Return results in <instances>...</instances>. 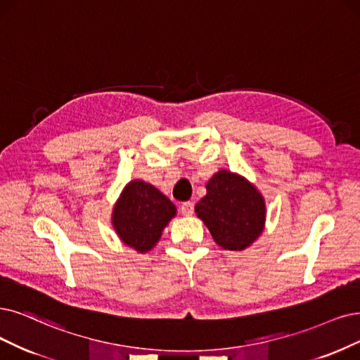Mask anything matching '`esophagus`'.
I'll return each mask as SVG.
<instances>
[{"instance_id": "34e87169", "label": "esophagus", "mask_w": 360, "mask_h": 360, "mask_svg": "<svg viewBox=\"0 0 360 360\" xmlns=\"http://www.w3.org/2000/svg\"><path fill=\"white\" fill-rule=\"evenodd\" d=\"M181 212H182V215H187V217L193 215V212H194V203H193V202H184V203L181 205Z\"/></svg>"}]
</instances>
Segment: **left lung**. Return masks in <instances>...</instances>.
<instances>
[{
  "label": "left lung",
  "mask_w": 360,
  "mask_h": 360,
  "mask_svg": "<svg viewBox=\"0 0 360 360\" xmlns=\"http://www.w3.org/2000/svg\"><path fill=\"white\" fill-rule=\"evenodd\" d=\"M195 214L221 248L243 250L264 230L265 203L254 185L222 169L209 179Z\"/></svg>",
  "instance_id": "1"
}]
</instances>
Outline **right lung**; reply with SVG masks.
I'll use <instances>...</instances> for the list:
<instances>
[{"label":"right lung","mask_w":360,"mask_h":360,"mask_svg":"<svg viewBox=\"0 0 360 360\" xmlns=\"http://www.w3.org/2000/svg\"><path fill=\"white\" fill-rule=\"evenodd\" d=\"M175 214V205L151 184L131 181L114 207L112 224L127 246L143 254L158 242Z\"/></svg>","instance_id":"right-lung-1"}]
</instances>
